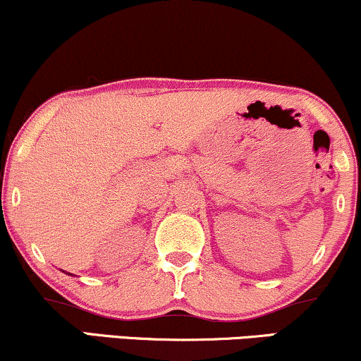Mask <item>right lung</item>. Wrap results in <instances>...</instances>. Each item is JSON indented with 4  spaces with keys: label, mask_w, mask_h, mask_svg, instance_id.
<instances>
[{
    "label": "right lung",
    "mask_w": 361,
    "mask_h": 361,
    "mask_svg": "<svg viewBox=\"0 0 361 361\" xmlns=\"http://www.w3.org/2000/svg\"><path fill=\"white\" fill-rule=\"evenodd\" d=\"M71 275H72V274H71Z\"/></svg>",
    "instance_id": "right-lung-1"
}]
</instances>
